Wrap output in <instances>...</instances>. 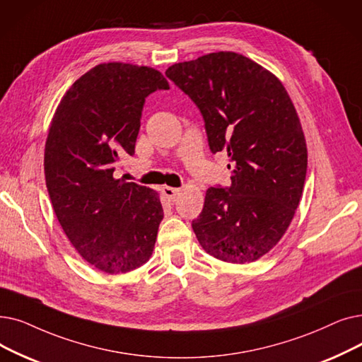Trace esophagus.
Listing matches in <instances>:
<instances>
[{
    "label": "esophagus",
    "instance_id": "obj_1",
    "mask_svg": "<svg viewBox=\"0 0 362 362\" xmlns=\"http://www.w3.org/2000/svg\"><path fill=\"white\" fill-rule=\"evenodd\" d=\"M163 194H164V197L167 199L173 201V199H176V197L180 194V189H176V187H170V186H164L163 187Z\"/></svg>",
    "mask_w": 362,
    "mask_h": 362
}]
</instances>
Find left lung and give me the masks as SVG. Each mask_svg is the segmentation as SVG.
I'll use <instances>...</instances> for the list:
<instances>
[{
    "label": "left lung",
    "instance_id": "1",
    "mask_svg": "<svg viewBox=\"0 0 362 362\" xmlns=\"http://www.w3.org/2000/svg\"><path fill=\"white\" fill-rule=\"evenodd\" d=\"M198 106L213 153L226 151L230 186L209 187L192 229L201 247L251 263L276 245L300 201L305 134L287 90L251 59L218 52L165 71Z\"/></svg>",
    "mask_w": 362,
    "mask_h": 362
}]
</instances>
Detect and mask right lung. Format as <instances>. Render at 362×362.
Listing matches in <instances>:
<instances>
[{"label": "right lung", "mask_w": 362, "mask_h": 362, "mask_svg": "<svg viewBox=\"0 0 362 362\" xmlns=\"http://www.w3.org/2000/svg\"><path fill=\"white\" fill-rule=\"evenodd\" d=\"M168 88L156 69L102 64L78 78L54 112L44 152L47 191L71 244L102 272H130L153 251L160 197L114 171L134 153L145 99Z\"/></svg>", "instance_id": "add662e5"}]
</instances>
